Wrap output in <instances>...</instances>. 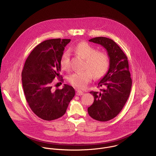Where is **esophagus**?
Returning <instances> with one entry per match:
<instances>
[{
  "label": "esophagus",
  "mask_w": 156,
  "mask_h": 156,
  "mask_svg": "<svg viewBox=\"0 0 156 156\" xmlns=\"http://www.w3.org/2000/svg\"><path fill=\"white\" fill-rule=\"evenodd\" d=\"M84 94V92H83L82 90H77L76 92V95H82Z\"/></svg>",
  "instance_id": "esophagus-1"
}]
</instances>
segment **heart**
Segmentation results:
<instances>
[{"mask_svg":"<svg viewBox=\"0 0 156 156\" xmlns=\"http://www.w3.org/2000/svg\"><path fill=\"white\" fill-rule=\"evenodd\" d=\"M75 53L85 60L83 68L85 70L75 73L68 77L69 83L79 89L85 88L91 81L92 77L100 79L108 72L110 67V58L104 52L97 51V49L86 42H82L77 45ZM60 64L64 70L69 68V53L65 51L61 56Z\"/></svg>","mask_w":156,"mask_h":156,"instance_id":"heart-1","label":"heart"}]
</instances>
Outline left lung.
Listing matches in <instances>:
<instances>
[{
    "mask_svg": "<svg viewBox=\"0 0 156 156\" xmlns=\"http://www.w3.org/2000/svg\"><path fill=\"white\" fill-rule=\"evenodd\" d=\"M104 47L110 58V67L100 81V91L90 92L94 97L88 108L89 116L100 121H108L116 116L124 108L130 95L132 80L127 57L114 41L106 37H95L89 40Z\"/></svg>",
    "mask_w": 156,
    "mask_h": 156,
    "instance_id": "obj_1",
    "label": "left lung"
}]
</instances>
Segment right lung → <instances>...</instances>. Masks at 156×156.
<instances>
[{
	"label": "right lung",
	"mask_w": 156,
	"mask_h": 156,
	"mask_svg": "<svg viewBox=\"0 0 156 156\" xmlns=\"http://www.w3.org/2000/svg\"><path fill=\"white\" fill-rule=\"evenodd\" d=\"M70 39H51L37 45L27 58L22 73L26 100L39 118L51 121L62 116L75 90L64 84L62 89L52 88L55 77L61 78L60 59ZM63 82L62 79H59Z\"/></svg>",
	"instance_id": "1"
}]
</instances>
